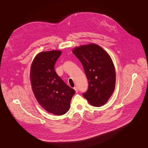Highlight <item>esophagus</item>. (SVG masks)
<instances>
[{"mask_svg":"<svg viewBox=\"0 0 148 148\" xmlns=\"http://www.w3.org/2000/svg\"><path fill=\"white\" fill-rule=\"evenodd\" d=\"M74 89L75 90V92H78V88H77V86H75V87L74 88Z\"/></svg>","mask_w":148,"mask_h":148,"instance_id":"1","label":"esophagus"}]
</instances>
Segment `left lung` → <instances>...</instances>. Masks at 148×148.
Masks as SVG:
<instances>
[{"instance_id":"1","label":"left lung","mask_w":148,"mask_h":148,"mask_svg":"<svg viewBox=\"0 0 148 148\" xmlns=\"http://www.w3.org/2000/svg\"><path fill=\"white\" fill-rule=\"evenodd\" d=\"M73 52L81 62L89 83L88 90L83 96L92 106H103L115 87L116 73L112 59L104 49L94 44L78 47Z\"/></svg>"}]
</instances>
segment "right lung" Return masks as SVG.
I'll use <instances>...</instances> for the list:
<instances>
[{
    "label": "right lung",
    "mask_w": 148,
    "mask_h": 148,
    "mask_svg": "<svg viewBox=\"0 0 148 148\" xmlns=\"http://www.w3.org/2000/svg\"><path fill=\"white\" fill-rule=\"evenodd\" d=\"M60 51H44L34 59L30 69V81L34 95L41 106L56 115L65 114L75 91L68 86L54 69Z\"/></svg>",
    "instance_id": "1"
}]
</instances>
